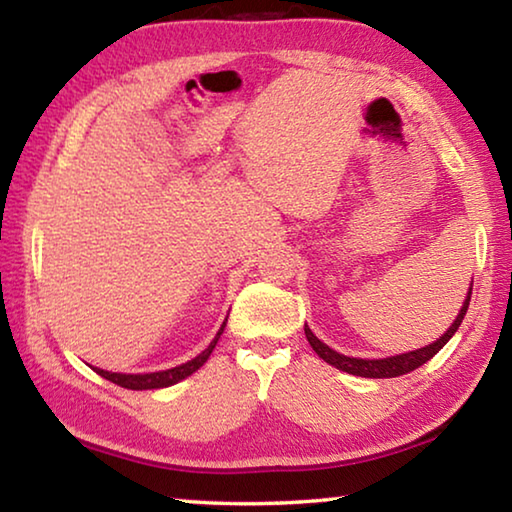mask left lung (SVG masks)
<instances>
[{
    "label": "left lung",
    "mask_w": 512,
    "mask_h": 512,
    "mask_svg": "<svg viewBox=\"0 0 512 512\" xmlns=\"http://www.w3.org/2000/svg\"><path fill=\"white\" fill-rule=\"evenodd\" d=\"M470 298H472V289L467 293V300L463 302V309L461 314L456 316L454 325L447 329V332L440 336L436 343L427 345V348H420V350H413V352H406V354H397V357L391 359H354V357H345V354L334 352L332 348H327L323 341H318L314 332L305 325V336L311 348L318 354L320 359L327 361L329 366L339 368L343 372H348V375H357V377H370V379H388V377H400L406 375V372H411L415 368H420L427 363L431 357H436V354L443 350V345L452 339L456 334V329L461 327L463 318L467 314V307H470Z\"/></svg>",
    "instance_id": "1"
}]
</instances>
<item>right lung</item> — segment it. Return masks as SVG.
<instances>
[{"instance_id":"add662e5","label":"right lung","mask_w":512,"mask_h":512,"mask_svg":"<svg viewBox=\"0 0 512 512\" xmlns=\"http://www.w3.org/2000/svg\"><path fill=\"white\" fill-rule=\"evenodd\" d=\"M223 327H225V323L221 325L219 334L214 336V341L207 345V348L201 354H198L196 359L183 363V366L160 370V372H146V375H121V372H108V370H101V368H94V370H97V375H101L103 379H108V381H112V384H117L121 388H131V391H151V388H167L171 384H178L180 379L192 375V372H196L207 359H210L216 341H219V336L223 334Z\"/></svg>"}]
</instances>
